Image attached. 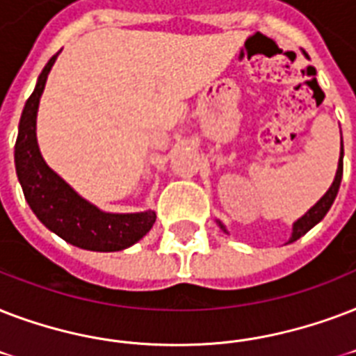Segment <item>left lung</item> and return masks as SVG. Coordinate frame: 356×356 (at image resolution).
I'll return each mask as SVG.
<instances>
[{"label":"left lung","instance_id":"left-lung-1","mask_svg":"<svg viewBox=\"0 0 356 356\" xmlns=\"http://www.w3.org/2000/svg\"><path fill=\"white\" fill-rule=\"evenodd\" d=\"M341 156H343V147H341ZM341 156H340V161H338V170H336V176H334V181H332V186L329 187V191L325 193L323 197L319 198L318 202L314 204L312 208L308 209L307 213H305L301 219H297V221L293 222V232H291V238L288 243H293V241H297V239L301 238V236H305V234H307L310 228L316 227V225H318V222L321 221L325 216H327V211H329L330 206H332V202H334L336 195H338V189H340L341 175H343V167H341ZM217 225L221 227L222 232H227V228H225V225H222L221 221H217Z\"/></svg>","mask_w":356,"mask_h":356}]
</instances>
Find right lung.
Listing matches in <instances>:
<instances>
[{
    "instance_id": "1",
    "label": "right lung",
    "mask_w": 356,
    "mask_h": 356,
    "mask_svg": "<svg viewBox=\"0 0 356 356\" xmlns=\"http://www.w3.org/2000/svg\"><path fill=\"white\" fill-rule=\"evenodd\" d=\"M57 54L48 60L37 79V87L22 111L15 145L16 175L29 208L44 227L66 243L96 252H115L137 243L156 222L154 211L107 213L79 197L44 161L37 143V111L44 85Z\"/></svg>"
}]
</instances>
